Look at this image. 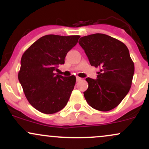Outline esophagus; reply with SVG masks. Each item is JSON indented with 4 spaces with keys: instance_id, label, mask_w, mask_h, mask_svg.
Here are the masks:
<instances>
[{
    "instance_id": "esophagus-1",
    "label": "esophagus",
    "mask_w": 149,
    "mask_h": 149,
    "mask_svg": "<svg viewBox=\"0 0 149 149\" xmlns=\"http://www.w3.org/2000/svg\"><path fill=\"white\" fill-rule=\"evenodd\" d=\"M80 80H81V78H80V77L78 76L76 77V81H80Z\"/></svg>"
}]
</instances>
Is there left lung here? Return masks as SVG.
I'll return each instance as SVG.
<instances>
[{
    "label": "left lung",
    "instance_id": "left-lung-1",
    "mask_svg": "<svg viewBox=\"0 0 149 149\" xmlns=\"http://www.w3.org/2000/svg\"><path fill=\"white\" fill-rule=\"evenodd\" d=\"M91 66L100 67L97 79L87 78L88 88L83 92L90 107L108 111L117 107L127 95L134 73V65L123 42L103 33L80 38Z\"/></svg>",
    "mask_w": 149,
    "mask_h": 149
}]
</instances>
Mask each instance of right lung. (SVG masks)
<instances>
[{"label":"right lung","instance_id":"obj_1","mask_svg":"<svg viewBox=\"0 0 149 149\" xmlns=\"http://www.w3.org/2000/svg\"><path fill=\"white\" fill-rule=\"evenodd\" d=\"M80 36L46 35L37 40L22 55L18 78L27 100L45 114L65 107L74 85L76 76L55 73L64 64L66 54L76 45Z\"/></svg>","mask_w":149,"mask_h":149}]
</instances>
